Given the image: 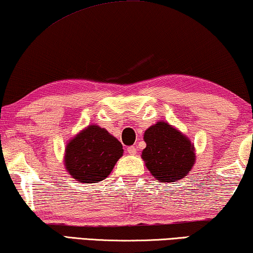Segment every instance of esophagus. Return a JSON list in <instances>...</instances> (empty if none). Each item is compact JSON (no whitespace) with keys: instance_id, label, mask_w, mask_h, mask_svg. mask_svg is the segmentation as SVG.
Segmentation results:
<instances>
[{"instance_id":"34e87169","label":"esophagus","mask_w":253,"mask_h":253,"mask_svg":"<svg viewBox=\"0 0 253 253\" xmlns=\"http://www.w3.org/2000/svg\"><path fill=\"white\" fill-rule=\"evenodd\" d=\"M127 152L129 153V154H131V156H134V154H136V152H137V149L135 148L134 145L128 146V148H127Z\"/></svg>"}]
</instances>
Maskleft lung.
<instances>
[{"label":"left lung","mask_w":253,"mask_h":253,"mask_svg":"<svg viewBox=\"0 0 253 253\" xmlns=\"http://www.w3.org/2000/svg\"><path fill=\"white\" fill-rule=\"evenodd\" d=\"M146 148L142 158L154 178L171 183L185 177L193 167L195 154L193 145L182 133L159 122L144 133Z\"/></svg>","instance_id":"8db88e82"}]
</instances>
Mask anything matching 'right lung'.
I'll return each mask as SVG.
<instances>
[{"label":"right lung","mask_w":253,"mask_h":253,"mask_svg":"<svg viewBox=\"0 0 253 253\" xmlns=\"http://www.w3.org/2000/svg\"><path fill=\"white\" fill-rule=\"evenodd\" d=\"M123 152L118 139L104 128L90 125L67 145L66 168L78 182L97 183L107 178Z\"/></svg>","instance_id":"obj_1"}]
</instances>
